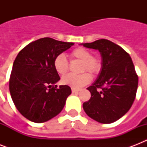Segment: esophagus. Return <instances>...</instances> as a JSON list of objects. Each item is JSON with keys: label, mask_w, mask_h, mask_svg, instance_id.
Returning a JSON list of instances; mask_svg holds the SVG:
<instances>
[{"label": "esophagus", "mask_w": 147, "mask_h": 147, "mask_svg": "<svg viewBox=\"0 0 147 147\" xmlns=\"http://www.w3.org/2000/svg\"><path fill=\"white\" fill-rule=\"evenodd\" d=\"M79 91H80V90H78V89H75V88H71V92H72V93H75V94H76V93H78V92H79Z\"/></svg>", "instance_id": "esophagus-1"}]
</instances>
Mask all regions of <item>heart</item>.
Masks as SVG:
<instances>
[{
    "instance_id": "b5f03b06",
    "label": "heart",
    "mask_w": 147,
    "mask_h": 147,
    "mask_svg": "<svg viewBox=\"0 0 147 147\" xmlns=\"http://www.w3.org/2000/svg\"><path fill=\"white\" fill-rule=\"evenodd\" d=\"M69 55L71 59L82 61L80 71H82V73L79 75L70 73L63 76L62 82L64 85H69L75 89H79L91 82L92 76L90 75V74L93 76H97L101 71V60L98 56L92 55L91 51L88 49H85L84 47H77L71 51ZM53 66L58 73L62 75L65 73L69 69V62L63 54H59L54 59ZM88 72L90 73V74Z\"/></svg>"
}]
</instances>
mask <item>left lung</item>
I'll use <instances>...</instances> for the list:
<instances>
[{"label": "left lung", "mask_w": 147, "mask_h": 147, "mask_svg": "<svg viewBox=\"0 0 147 147\" xmlns=\"http://www.w3.org/2000/svg\"><path fill=\"white\" fill-rule=\"evenodd\" d=\"M82 45L98 49L102 58L98 78L87 88L91 98L83 103L84 111L99 123H113L130 110L136 98L138 76L131 57L120 46L105 39Z\"/></svg>", "instance_id": "obj_1"}]
</instances>
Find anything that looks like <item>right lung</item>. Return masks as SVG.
I'll list each match as a JSON object with an SVG mask.
<instances>
[{"instance_id": "add662e5", "label": "right lung", "mask_w": 147, "mask_h": 147, "mask_svg": "<svg viewBox=\"0 0 147 147\" xmlns=\"http://www.w3.org/2000/svg\"><path fill=\"white\" fill-rule=\"evenodd\" d=\"M73 45L45 37L20 51L13 64L9 89L13 104L24 117L42 123L63 109L71 90L68 85H55L60 78L53 61Z\"/></svg>"}]
</instances>
